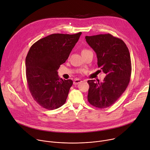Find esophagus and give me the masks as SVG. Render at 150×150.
<instances>
[{
    "label": "esophagus",
    "mask_w": 150,
    "mask_h": 150,
    "mask_svg": "<svg viewBox=\"0 0 150 150\" xmlns=\"http://www.w3.org/2000/svg\"><path fill=\"white\" fill-rule=\"evenodd\" d=\"M81 82H82V81H81V79H76V80H75L74 81V85H76V84H79V83H80Z\"/></svg>",
    "instance_id": "obj_1"
}]
</instances>
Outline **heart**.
Masks as SVG:
<instances>
[{"instance_id":"heart-1","label":"heart","mask_w":150,"mask_h":150,"mask_svg":"<svg viewBox=\"0 0 150 150\" xmlns=\"http://www.w3.org/2000/svg\"><path fill=\"white\" fill-rule=\"evenodd\" d=\"M87 51H89V50H87V49H83L82 51H81V52H82V54H83V53L86 52H87Z\"/></svg>"}]
</instances>
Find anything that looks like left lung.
<instances>
[{
    "label": "left lung",
    "mask_w": 150,
    "mask_h": 150,
    "mask_svg": "<svg viewBox=\"0 0 150 150\" xmlns=\"http://www.w3.org/2000/svg\"><path fill=\"white\" fill-rule=\"evenodd\" d=\"M88 44L96 52L98 65L106 74L102 83L88 80V101L103 109L113 105L127 88L132 72L129 49L120 38L110 33L86 36Z\"/></svg>",
    "instance_id": "8db88e82"
}]
</instances>
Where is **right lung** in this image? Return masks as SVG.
I'll use <instances>...</instances> for the list:
<instances>
[{"label":"right lung","instance_id":"obj_1","mask_svg":"<svg viewBox=\"0 0 150 150\" xmlns=\"http://www.w3.org/2000/svg\"><path fill=\"white\" fill-rule=\"evenodd\" d=\"M54 33L38 40L25 59L27 83L33 99L48 110L64 104L71 79L59 78L57 70L64 63L81 35Z\"/></svg>","mask_w":150,"mask_h":150}]
</instances>
